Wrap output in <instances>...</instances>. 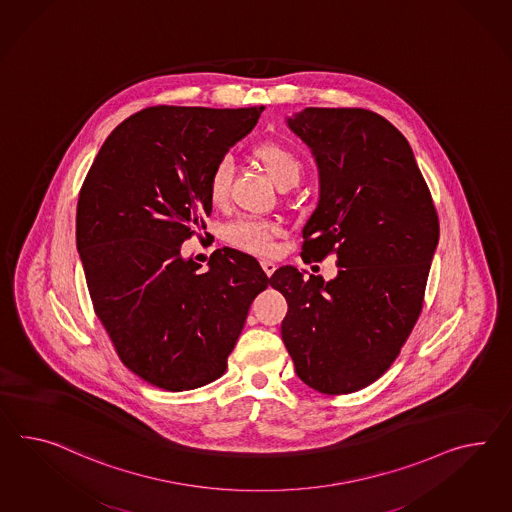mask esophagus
Returning a JSON list of instances; mask_svg holds the SVG:
<instances>
[{
  "mask_svg": "<svg viewBox=\"0 0 512 512\" xmlns=\"http://www.w3.org/2000/svg\"><path fill=\"white\" fill-rule=\"evenodd\" d=\"M262 269L265 275L271 276L275 273L276 265L273 262H269V260H262Z\"/></svg>",
  "mask_w": 512,
  "mask_h": 512,
  "instance_id": "obj_1",
  "label": "esophagus"
}]
</instances>
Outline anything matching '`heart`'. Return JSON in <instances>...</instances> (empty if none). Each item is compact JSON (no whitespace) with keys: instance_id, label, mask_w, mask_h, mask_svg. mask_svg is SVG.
<instances>
[{"instance_id":"heart-1","label":"heart","mask_w":512,"mask_h":512,"mask_svg":"<svg viewBox=\"0 0 512 512\" xmlns=\"http://www.w3.org/2000/svg\"><path fill=\"white\" fill-rule=\"evenodd\" d=\"M254 156L262 165L263 171L276 187L297 184L301 180L302 161L291 148L280 143H265L258 146ZM230 187V163L219 161L211 171L208 180V197L213 206H223L228 198ZM278 230L275 224L256 221V219H237L226 226L224 237L230 245L250 254H269L273 249V239Z\"/></svg>"}]
</instances>
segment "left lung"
Instances as JSON below:
<instances>
[{"label":"left lung","mask_w":512,"mask_h":512,"mask_svg":"<svg viewBox=\"0 0 512 512\" xmlns=\"http://www.w3.org/2000/svg\"><path fill=\"white\" fill-rule=\"evenodd\" d=\"M319 169V204L302 260L336 254L334 280L286 265L271 286L288 301L282 340L299 379L351 394L384 375L416 325L440 237L431 191L403 133L358 107L288 117Z\"/></svg>","instance_id":"left-lung-1"}]
</instances>
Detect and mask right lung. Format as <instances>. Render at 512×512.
<instances>
[{
	"label": "right lung",
	"instance_id": "obj_1",
	"mask_svg": "<svg viewBox=\"0 0 512 512\" xmlns=\"http://www.w3.org/2000/svg\"><path fill=\"white\" fill-rule=\"evenodd\" d=\"M263 109L146 107L105 139L81 185L76 243L94 312L122 364L163 390L219 379L271 284L239 250H215L206 271L180 254L211 215V171Z\"/></svg>",
	"mask_w": 512,
	"mask_h": 512
}]
</instances>
